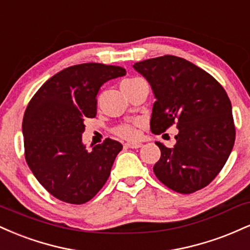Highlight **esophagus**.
Listing matches in <instances>:
<instances>
[{"label": "esophagus", "instance_id": "esophagus-1", "mask_svg": "<svg viewBox=\"0 0 250 250\" xmlns=\"http://www.w3.org/2000/svg\"><path fill=\"white\" fill-rule=\"evenodd\" d=\"M125 147L136 149V148L142 147V143L139 142V141H129V142L125 143Z\"/></svg>", "mask_w": 250, "mask_h": 250}]
</instances>
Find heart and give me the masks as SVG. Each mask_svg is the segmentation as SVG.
<instances>
[{"instance_id": "b5f03b06", "label": "heart", "mask_w": 250, "mask_h": 250, "mask_svg": "<svg viewBox=\"0 0 250 250\" xmlns=\"http://www.w3.org/2000/svg\"><path fill=\"white\" fill-rule=\"evenodd\" d=\"M125 81H127V80H125ZM117 133L121 135V136L125 137V139H133V137L136 136V129H135L133 125H122V127L117 129Z\"/></svg>"}]
</instances>
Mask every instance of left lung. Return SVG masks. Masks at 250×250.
<instances>
[{
    "label": "left lung",
    "instance_id": "8db88e82",
    "mask_svg": "<svg viewBox=\"0 0 250 250\" xmlns=\"http://www.w3.org/2000/svg\"><path fill=\"white\" fill-rule=\"evenodd\" d=\"M147 80L154 102L150 129L160 134L176 123L173 148L156 142L161 157L154 173L177 193L206 187L226 165L233 150L235 127L231 103L213 76L181 57L166 55L134 63Z\"/></svg>",
    "mask_w": 250,
    "mask_h": 250
}]
</instances>
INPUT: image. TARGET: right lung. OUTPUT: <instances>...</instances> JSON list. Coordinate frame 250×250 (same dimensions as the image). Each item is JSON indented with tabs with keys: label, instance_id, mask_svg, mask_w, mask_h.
Segmentation results:
<instances>
[{
	"label": "right lung",
	"instance_id": "right-lung-1",
	"mask_svg": "<svg viewBox=\"0 0 250 250\" xmlns=\"http://www.w3.org/2000/svg\"><path fill=\"white\" fill-rule=\"evenodd\" d=\"M125 75L117 65H71L50 77L30 100L22 123L25 161L56 199L82 205L107 182L122 145L105 139L88 150L82 133L84 120L96 116L100 88Z\"/></svg>",
	"mask_w": 250,
	"mask_h": 250
}]
</instances>
